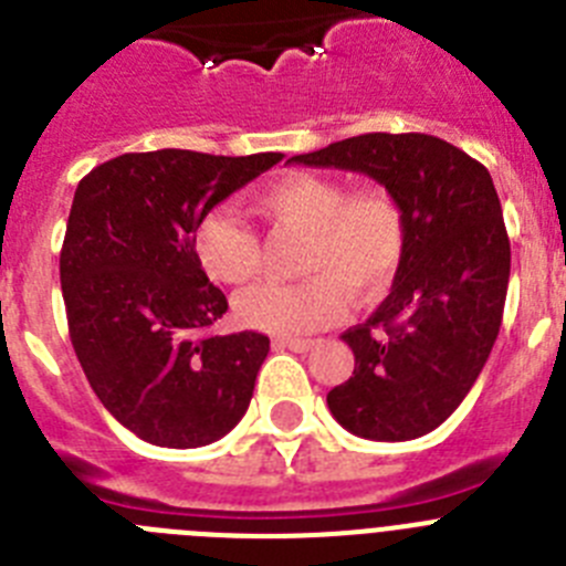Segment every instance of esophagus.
Returning a JSON list of instances; mask_svg holds the SVG:
<instances>
[{
	"label": "esophagus",
	"instance_id": "esophagus-1",
	"mask_svg": "<svg viewBox=\"0 0 566 566\" xmlns=\"http://www.w3.org/2000/svg\"><path fill=\"white\" fill-rule=\"evenodd\" d=\"M274 348H289V352H294V354H306V352H312L314 345V339H274Z\"/></svg>",
	"mask_w": 566,
	"mask_h": 566
}]
</instances>
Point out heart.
I'll list each match as a JSON object with an SVG mask.
<instances>
[{
  "label": "heart",
  "instance_id": "b5f03b06",
  "mask_svg": "<svg viewBox=\"0 0 566 566\" xmlns=\"http://www.w3.org/2000/svg\"><path fill=\"white\" fill-rule=\"evenodd\" d=\"M258 209L277 227L306 234L300 283H258L234 297L243 326L274 337L326 328L343 312V289L374 300L405 254V214L385 189L352 192L334 178L289 172L258 192ZM192 252L218 283H247L260 266L258 234L229 207H214L192 232Z\"/></svg>",
  "mask_w": 566,
  "mask_h": 566
}]
</instances>
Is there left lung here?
<instances>
[{
  "instance_id": "left-lung-1",
  "label": "left lung",
  "mask_w": 566,
  "mask_h": 566,
  "mask_svg": "<svg viewBox=\"0 0 566 566\" xmlns=\"http://www.w3.org/2000/svg\"><path fill=\"white\" fill-rule=\"evenodd\" d=\"M292 161L368 175L402 209L405 254L391 294L343 334L354 374L326 399L354 437H424L468 397L502 326L510 240L493 178L424 133L357 135Z\"/></svg>"
}]
</instances>
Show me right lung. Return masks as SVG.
Instances as JSON below:
<instances>
[{
	"mask_svg": "<svg viewBox=\"0 0 566 566\" xmlns=\"http://www.w3.org/2000/svg\"><path fill=\"white\" fill-rule=\"evenodd\" d=\"M280 158L127 153L73 195L59 258L70 339L90 388L144 442L212 444L252 402L269 337L207 334L229 303L195 258L192 232Z\"/></svg>",
	"mask_w": 566,
	"mask_h": 566,
	"instance_id": "1",
	"label": "right lung"
}]
</instances>
